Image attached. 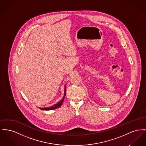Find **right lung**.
<instances>
[{
  "label": "right lung",
  "instance_id": "1",
  "mask_svg": "<svg viewBox=\"0 0 146 146\" xmlns=\"http://www.w3.org/2000/svg\"><path fill=\"white\" fill-rule=\"evenodd\" d=\"M66 95V86H65V88H64V96L63 97L62 99L60 100L59 102H58L57 104H56V105L52 106L51 107H49V108H40L41 110H54L58 108L59 107H60L61 105L63 104V102L64 100L65 96Z\"/></svg>",
  "mask_w": 146,
  "mask_h": 146
}]
</instances>
